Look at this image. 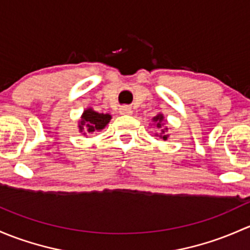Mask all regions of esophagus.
<instances>
[{
	"instance_id": "34e87169",
	"label": "esophagus",
	"mask_w": 250,
	"mask_h": 250,
	"mask_svg": "<svg viewBox=\"0 0 250 250\" xmlns=\"http://www.w3.org/2000/svg\"><path fill=\"white\" fill-rule=\"evenodd\" d=\"M120 114H125V115H130L132 114V108L130 106H122L119 108Z\"/></svg>"
}]
</instances>
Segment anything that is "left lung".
<instances>
[{
	"label": "left lung",
	"instance_id": "1",
	"mask_svg": "<svg viewBox=\"0 0 250 250\" xmlns=\"http://www.w3.org/2000/svg\"><path fill=\"white\" fill-rule=\"evenodd\" d=\"M153 122L156 124V127L160 128V130H161L160 136H159V135H156V136H159V137L163 138L164 141H166L167 138H168V135H167V133H166L167 127L163 128V126H164V115L163 114H158V115H156V117L153 118Z\"/></svg>",
	"mask_w": 250,
	"mask_h": 250
}]
</instances>
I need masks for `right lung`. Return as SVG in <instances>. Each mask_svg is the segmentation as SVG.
<instances>
[{
  "mask_svg": "<svg viewBox=\"0 0 250 250\" xmlns=\"http://www.w3.org/2000/svg\"><path fill=\"white\" fill-rule=\"evenodd\" d=\"M110 119H112V117L109 114L97 113L92 108H87L84 110L81 122H79V130H81V132L85 131L84 133L97 132V131H101L102 128L106 127Z\"/></svg>",
  "mask_w": 250,
  "mask_h": 250,
  "instance_id": "obj_1",
  "label": "right lung"
}]
</instances>
